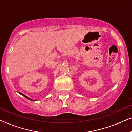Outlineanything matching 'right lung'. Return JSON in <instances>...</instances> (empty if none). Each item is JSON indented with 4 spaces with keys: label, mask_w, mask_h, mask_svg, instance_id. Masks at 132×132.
<instances>
[{
    "label": "right lung",
    "mask_w": 132,
    "mask_h": 132,
    "mask_svg": "<svg viewBox=\"0 0 132 132\" xmlns=\"http://www.w3.org/2000/svg\"><path fill=\"white\" fill-rule=\"evenodd\" d=\"M20 94H21V95H23V96H24V97H26V98H28V99H29V100H32V99H31V98H29V97H27V96H26V95H25L24 94H22V93H20ZM33 101H34V100H33Z\"/></svg>",
    "instance_id": "right-lung-1"
}]
</instances>
